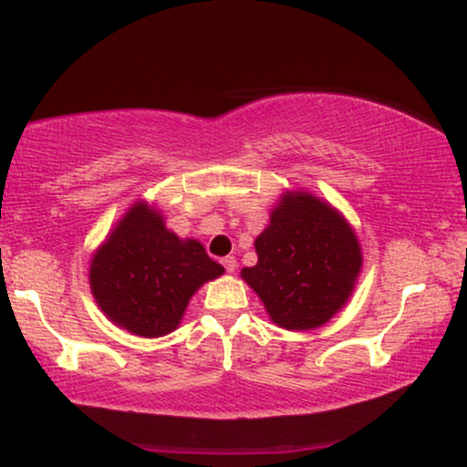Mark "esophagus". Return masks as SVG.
<instances>
[{"label":"esophagus","mask_w":467,"mask_h":467,"mask_svg":"<svg viewBox=\"0 0 467 467\" xmlns=\"http://www.w3.org/2000/svg\"><path fill=\"white\" fill-rule=\"evenodd\" d=\"M221 264L229 274H234L235 270H238V261H235V257H232V254H229V257H223Z\"/></svg>","instance_id":"obj_1"}]
</instances>
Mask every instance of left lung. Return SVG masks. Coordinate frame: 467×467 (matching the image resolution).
Here are the masks:
<instances>
[{
    "label": "left lung",
    "mask_w": 467,
    "mask_h": 467,
    "mask_svg": "<svg viewBox=\"0 0 467 467\" xmlns=\"http://www.w3.org/2000/svg\"><path fill=\"white\" fill-rule=\"evenodd\" d=\"M257 265L242 278L278 327H321L348 302L361 272V246L347 219L327 202L286 191L270 225L254 240Z\"/></svg>",
    "instance_id": "1"
}]
</instances>
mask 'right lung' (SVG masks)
I'll use <instances>...</instances> for the list:
<instances>
[{"instance_id":"right-lung-1","label":"right lung","mask_w":467,"mask_h":467,"mask_svg":"<svg viewBox=\"0 0 467 467\" xmlns=\"http://www.w3.org/2000/svg\"><path fill=\"white\" fill-rule=\"evenodd\" d=\"M223 272L200 242L181 240L159 210L138 202L93 253L88 283L114 325L159 337L178 327L193 293Z\"/></svg>"}]
</instances>
